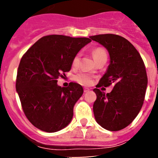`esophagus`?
Returning a JSON list of instances; mask_svg holds the SVG:
<instances>
[{
	"label": "esophagus",
	"mask_w": 158,
	"mask_h": 158,
	"mask_svg": "<svg viewBox=\"0 0 158 158\" xmlns=\"http://www.w3.org/2000/svg\"><path fill=\"white\" fill-rule=\"evenodd\" d=\"M89 88H84V92L85 93H88V91H89Z\"/></svg>",
	"instance_id": "obj_1"
}]
</instances>
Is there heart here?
I'll list each match as a JSON object with an SVG mask.
<instances>
[{"label":"heart","instance_id":"heart-1","mask_svg":"<svg viewBox=\"0 0 158 158\" xmlns=\"http://www.w3.org/2000/svg\"><path fill=\"white\" fill-rule=\"evenodd\" d=\"M92 56H93L95 61H97L102 57L107 56V54L104 49L98 48L93 50V51H92ZM79 55L78 54V55L75 56V57L73 58V61H72V65H73V67H74V68H76L79 64ZM75 79L78 82L83 85H89L92 83V77L90 74L85 73V72H80L79 73H78L75 77Z\"/></svg>","mask_w":158,"mask_h":158}]
</instances>
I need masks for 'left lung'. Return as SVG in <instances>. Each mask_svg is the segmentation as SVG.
I'll return each instance as SVG.
<instances>
[{
	"mask_svg": "<svg viewBox=\"0 0 158 158\" xmlns=\"http://www.w3.org/2000/svg\"><path fill=\"white\" fill-rule=\"evenodd\" d=\"M108 50L110 64L98 87L113 85L106 94L94 88L97 99L93 110L96 121L108 131H119L135 119L142 108L148 84L140 55L128 40L114 34L90 36Z\"/></svg>",
	"mask_w": 158,
	"mask_h": 158,
	"instance_id": "8db88e82",
	"label": "left lung"
}]
</instances>
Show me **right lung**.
Here are the masks:
<instances>
[{
	"mask_svg": "<svg viewBox=\"0 0 158 158\" xmlns=\"http://www.w3.org/2000/svg\"><path fill=\"white\" fill-rule=\"evenodd\" d=\"M90 41L88 38L44 36L21 58L16 91L25 115L37 128L52 133L71 122L73 107L82 95L83 88L75 82L61 88L57 79L70 71L73 58Z\"/></svg>",
	"mask_w": 158,
	"mask_h": 158,
	"instance_id": "obj_1",
	"label": "right lung"
}]
</instances>
